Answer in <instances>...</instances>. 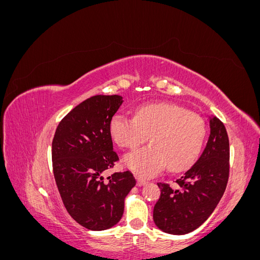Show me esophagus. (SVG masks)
I'll use <instances>...</instances> for the list:
<instances>
[{
  "mask_svg": "<svg viewBox=\"0 0 260 260\" xmlns=\"http://www.w3.org/2000/svg\"><path fill=\"white\" fill-rule=\"evenodd\" d=\"M145 183H146L145 180L141 179V178H137V185H138V186H142V185H144Z\"/></svg>",
  "mask_w": 260,
  "mask_h": 260,
  "instance_id": "34e87169",
  "label": "esophagus"
}]
</instances>
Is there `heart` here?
Listing matches in <instances>:
<instances>
[{"mask_svg": "<svg viewBox=\"0 0 260 260\" xmlns=\"http://www.w3.org/2000/svg\"><path fill=\"white\" fill-rule=\"evenodd\" d=\"M115 143L136 148L149 137L148 145L124 156L123 162L140 177L149 178L165 167L188 168L198 159L206 137L203 117L172 103H149L137 108L136 117L116 114L109 123Z\"/></svg>", "mask_w": 260, "mask_h": 260, "instance_id": "1", "label": "heart"}]
</instances>
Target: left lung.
I'll use <instances>...</instances> for the list:
<instances>
[{"instance_id":"obj_1","label":"left lung","mask_w":260,"mask_h":260,"mask_svg":"<svg viewBox=\"0 0 260 260\" xmlns=\"http://www.w3.org/2000/svg\"><path fill=\"white\" fill-rule=\"evenodd\" d=\"M210 136L203 154L177 179V187L158 182L160 198L153 210L159 229L170 234H186L206 221L225 191L230 171L229 138L222 121L209 120Z\"/></svg>"}]
</instances>
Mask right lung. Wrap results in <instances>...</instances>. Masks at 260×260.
I'll return each mask as SVG.
<instances>
[{"label":"right lung","mask_w":260,"mask_h":260,"mask_svg":"<svg viewBox=\"0 0 260 260\" xmlns=\"http://www.w3.org/2000/svg\"><path fill=\"white\" fill-rule=\"evenodd\" d=\"M122 102L120 95L83 101L62 118L53 138V174L61 201L74 220L93 231L119 221L124 198L136 185L129 170L103 178L119 160L109 123Z\"/></svg>","instance_id":"add662e5"}]
</instances>
